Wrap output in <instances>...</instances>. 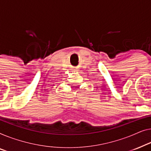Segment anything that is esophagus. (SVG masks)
I'll return each instance as SVG.
<instances>
[{"mask_svg":"<svg viewBox=\"0 0 151 151\" xmlns=\"http://www.w3.org/2000/svg\"><path fill=\"white\" fill-rule=\"evenodd\" d=\"M72 70H73L74 72H75L76 70H76V68H73V69H72Z\"/></svg>","mask_w":151,"mask_h":151,"instance_id":"1","label":"esophagus"}]
</instances>
